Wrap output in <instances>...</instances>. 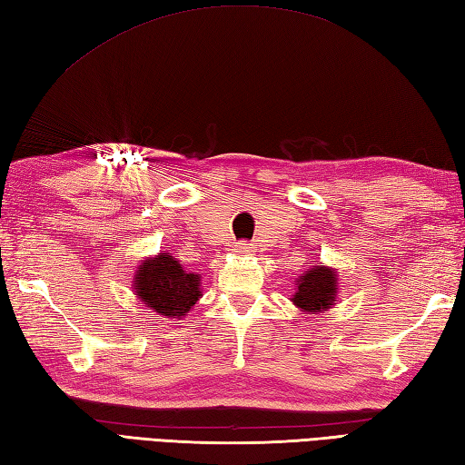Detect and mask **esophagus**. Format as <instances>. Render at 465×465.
<instances>
[{
    "label": "esophagus",
    "instance_id": "1",
    "mask_svg": "<svg viewBox=\"0 0 465 465\" xmlns=\"http://www.w3.org/2000/svg\"><path fill=\"white\" fill-rule=\"evenodd\" d=\"M235 250H238L240 253H250L252 250H250V243L248 242H240L238 245H235Z\"/></svg>",
    "mask_w": 465,
    "mask_h": 465
}]
</instances>
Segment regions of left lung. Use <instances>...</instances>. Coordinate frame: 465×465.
I'll return each mask as SVG.
<instances>
[{
    "mask_svg": "<svg viewBox=\"0 0 465 465\" xmlns=\"http://www.w3.org/2000/svg\"><path fill=\"white\" fill-rule=\"evenodd\" d=\"M335 295H338V272L328 268V265H312L295 283V295L292 302L302 312L318 313L331 308Z\"/></svg>",
    "mask_w": 465,
    "mask_h": 465,
    "instance_id": "left-lung-1",
    "label": "left lung"
}]
</instances>
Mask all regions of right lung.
I'll use <instances>...</instances> for the list:
<instances>
[{
	"mask_svg": "<svg viewBox=\"0 0 465 465\" xmlns=\"http://www.w3.org/2000/svg\"><path fill=\"white\" fill-rule=\"evenodd\" d=\"M200 275L187 272L170 253L143 260L135 272L134 290L145 308L167 318H183L202 298Z\"/></svg>",
	"mask_w": 465,
	"mask_h": 465,
	"instance_id": "add662e5",
	"label": "right lung"
}]
</instances>
